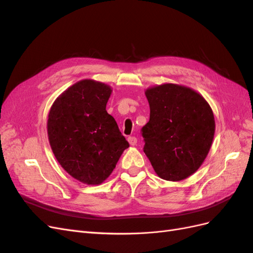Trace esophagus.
<instances>
[{"instance_id":"esophagus-1","label":"esophagus","mask_w":253,"mask_h":253,"mask_svg":"<svg viewBox=\"0 0 253 253\" xmlns=\"http://www.w3.org/2000/svg\"><path fill=\"white\" fill-rule=\"evenodd\" d=\"M127 141H128V143L131 144V145H136V143H137V138H136V137H128Z\"/></svg>"}]
</instances>
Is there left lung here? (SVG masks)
Returning <instances> with one entry per match:
<instances>
[{"mask_svg": "<svg viewBox=\"0 0 253 253\" xmlns=\"http://www.w3.org/2000/svg\"><path fill=\"white\" fill-rule=\"evenodd\" d=\"M150 120L142 127L143 151L160 178L179 181L195 173L215 133L213 111L193 88L164 83L144 90Z\"/></svg>", "mask_w": 253, "mask_h": 253, "instance_id": "8db88e82", "label": "left lung"}]
</instances>
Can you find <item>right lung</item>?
Wrapping results in <instances>:
<instances>
[{"mask_svg":"<svg viewBox=\"0 0 253 253\" xmlns=\"http://www.w3.org/2000/svg\"><path fill=\"white\" fill-rule=\"evenodd\" d=\"M112 87L83 79L52 103L47 136L58 163L72 177L88 186L100 185L112 174L128 142L106 112Z\"/></svg>","mask_w":253,"mask_h":253,"instance_id":"add662e5","label":"right lung"}]
</instances>
